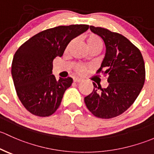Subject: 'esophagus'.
<instances>
[{
  "label": "esophagus",
  "mask_w": 154,
  "mask_h": 154,
  "mask_svg": "<svg viewBox=\"0 0 154 154\" xmlns=\"http://www.w3.org/2000/svg\"><path fill=\"white\" fill-rule=\"evenodd\" d=\"M82 79H79V78H73V82H76V83H79V82H82Z\"/></svg>",
  "instance_id": "34e87169"
}]
</instances>
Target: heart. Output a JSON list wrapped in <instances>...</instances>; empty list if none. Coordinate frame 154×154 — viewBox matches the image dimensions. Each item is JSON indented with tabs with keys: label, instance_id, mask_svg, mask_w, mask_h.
<instances>
[{
	"label": "heart",
	"instance_id": "1",
	"mask_svg": "<svg viewBox=\"0 0 154 154\" xmlns=\"http://www.w3.org/2000/svg\"><path fill=\"white\" fill-rule=\"evenodd\" d=\"M85 41H86L87 47H88L89 50L97 48L101 50V47H102V41H101L100 37H99L96 34L90 33V34L88 35ZM71 44H72V42L69 44V46ZM87 69H88V67L85 65H78L75 68V70L76 72V73L79 74V75H82V74L85 73Z\"/></svg>",
	"mask_w": 154,
	"mask_h": 154
}]
</instances>
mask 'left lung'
<instances>
[{"mask_svg": "<svg viewBox=\"0 0 154 154\" xmlns=\"http://www.w3.org/2000/svg\"><path fill=\"white\" fill-rule=\"evenodd\" d=\"M90 29L105 44V56L96 73L107 77L109 85L101 88L93 82V92L85 102L96 117L112 119L126 111L140 93L145 80V62L140 50L122 34L103 27Z\"/></svg>", "mask_w": 154, "mask_h": 154, "instance_id": "1", "label": "left lung"}]
</instances>
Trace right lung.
Wrapping results in <instances>:
<instances>
[{
  "label": "right lung",
  "mask_w": 154,
  "mask_h": 154,
  "mask_svg": "<svg viewBox=\"0 0 154 154\" xmlns=\"http://www.w3.org/2000/svg\"><path fill=\"white\" fill-rule=\"evenodd\" d=\"M88 28L87 24H72L45 29L23 43L15 53L11 70L14 85L20 102L32 114L50 116L59 107L72 79L56 80L52 75L53 61L62 56L72 39Z\"/></svg>",
  "instance_id": "right-lung-1"
}]
</instances>
